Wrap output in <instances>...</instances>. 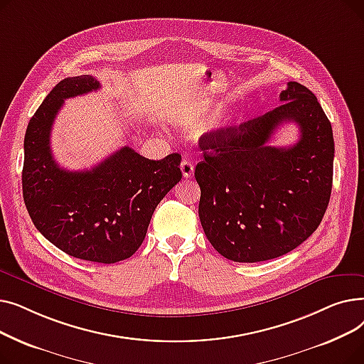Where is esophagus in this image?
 <instances>
[{
  "label": "esophagus",
  "mask_w": 364,
  "mask_h": 364,
  "mask_svg": "<svg viewBox=\"0 0 364 364\" xmlns=\"http://www.w3.org/2000/svg\"><path fill=\"white\" fill-rule=\"evenodd\" d=\"M180 168H181V172H183L184 178H192V177H193V172H195V165H193V162H192V161L184 159V161L181 162Z\"/></svg>",
  "instance_id": "34e87169"
}]
</instances>
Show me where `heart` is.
Returning a JSON list of instances; mask_svg holds the SVG:
<instances>
[{
	"mask_svg": "<svg viewBox=\"0 0 364 364\" xmlns=\"http://www.w3.org/2000/svg\"><path fill=\"white\" fill-rule=\"evenodd\" d=\"M208 114L209 113L205 109H190L186 113H183L180 124L184 127H198L205 121Z\"/></svg>",
	"mask_w": 364,
	"mask_h": 364,
	"instance_id": "b5f03b06",
	"label": "heart"
}]
</instances>
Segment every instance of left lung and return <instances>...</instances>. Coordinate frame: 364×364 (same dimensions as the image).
<instances>
[{
  "mask_svg": "<svg viewBox=\"0 0 364 364\" xmlns=\"http://www.w3.org/2000/svg\"><path fill=\"white\" fill-rule=\"evenodd\" d=\"M279 97L276 109L205 134L199 144V218L211 245L236 262L291 252L316 232L329 205L332 125L307 87L291 81ZM286 122L299 125L300 140L289 148L267 145Z\"/></svg>",
  "mask_w": 364,
  "mask_h": 364,
  "instance_id": "left-lung-1",
  "label": "left lung"
}]
</instances>
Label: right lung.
I'll list each match as a JSON object with an SVG mask.
<instances>
[{
    "mask_svg": "<svg viewBox=\"0 0 364 364\" xmlns=\"http://www.w3.org/2000/svg\"><path fill=\"white\" fill-rule=\"evenodd\" d=\"M100 88L91 75L65 78L38 107L25 134L23 200L33 225L70 257L113 264L141 246L158 203L181 180V155L150 161L125 146L91 169L59 166L51 127L65 100Z\"/></svg>",
    "mask_w": 364,
    "mask_h": 364,
    "instance_id": "add662e5",
    "label": "right lung"
}]
</instances>
